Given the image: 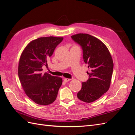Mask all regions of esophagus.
I'll return each instance as SVG.
<instances>
[{"label": "esophagus", "instance_id": "1", "mask_svg": "<svg viewBox=\"0 0 135 135\" xmlns=\"http://www.w3.org/2000/svg\"><path fill=\"white\" fill-rule=\"evenodd\" d=\"M70 79H68V78H64V81L65 83H66V82H68V81H70Z\"/></svg>", "mask_w": 135, "mask_h": 135}]
</instances>
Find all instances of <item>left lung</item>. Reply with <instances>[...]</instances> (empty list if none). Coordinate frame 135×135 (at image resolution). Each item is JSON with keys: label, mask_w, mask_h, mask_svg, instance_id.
Instances as JSON below:
<instances>
[{"label": "left lung", "mask_w": 135, "mask_h": 135, "mask_svg": "<svg viewBox=\"0 0 135 135\" xmlns=\"http://www.w3.org/2000/svg\"><path fill=\"white\" fill-rule=\"evenodd\" d=\"M83 50V57L90 71L89 79L82 82L77 97L85 103L99 99L110 87L113 71L112 57L107 46L99 39L87 34H78L71 36Z\"/></svg>", "instance_id": "1"}]
</instances>
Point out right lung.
<instances>
[{
    "label": "right lung",
    "mask_w": 135,
    "mask_h": 135,
    "mask_svg": "<svg viewBox=\"0 0 135 135\" xmlns=\"http://www.w3.org/2000/svg\"><path fill=\"white\" fill-rule=\"evenodd\" d=\"M62 37H42L32 40L24 49L20 57L18 74L26 95L36 104L48 105L56 99L62 83L61 78L42 73L47 66V59L54 54Z\"/></svg>",
    "instance_id": "obj_1"
}]
</instances>
